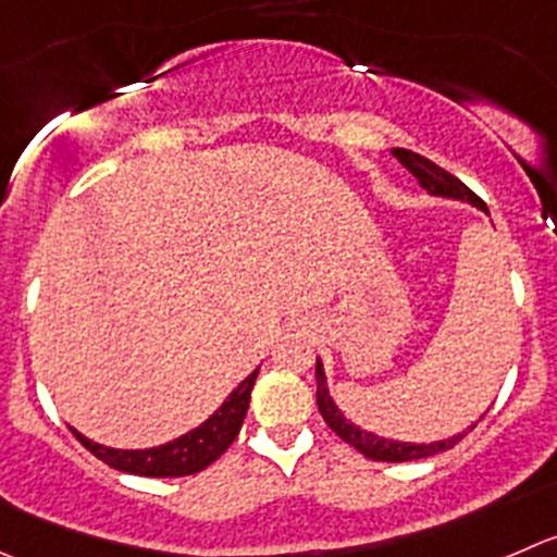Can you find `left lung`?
Here are the masks:
<instances>
[{
  "label": "left lung",
  "instance_id": "8db88e82",
  "mask_svg": "<svg viewBox=\"0 0 557 557\" xmlns=\"http://www.w3.org/2000/svg\"><path fill=\"white\" fill-rule=\"evenodd\" d=\"M394 158L399 160V163L405 165V169L410 171V174L419 180V185L424 187V190L430 193V196H438V198H451V201H466V203H473V207H479L482 212H487V207H484L482 198L476 196L473 190H468L466 185H462L457 176H451L449 171H444L441 165H435L433 160L422 158V154L410 152V149H392ZM490 214V212H487ZM315 381H318V410H321L323 422L329 424V428L334 430V433L339 435V438L345 441V444L354 446L356 451H361L364 457H370V460H377V462H408V460H422V457H433V455H441V451L451 449V446L457 444V441H462L468 435V430H473L476 424H471L468 430H462V433L451 435V438L446 441H433V444H405V441H392V438H381V435L375 433H367V430L356 428L350 419H345L343 410L334 405L332 394H329V386H326V372H323V364L321 359L315 361Z\"/></svg>",
  "mask_w": 557,
  "mask_h": 557
}]
</instances>
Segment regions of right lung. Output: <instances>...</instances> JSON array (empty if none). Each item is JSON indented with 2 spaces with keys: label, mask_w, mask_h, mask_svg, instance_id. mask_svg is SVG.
Masks as SVG:
<instances>
[{
  "label": "right lung",
  "mask_w": 557,
  "mask_h": 557,
  "mask_svg": "<svg viewBox=\"0 0 557 557\" xmlns=\"http://www.w3.org/2000/svg\"><path fill=\"white\" fill-rule=\"evenodd\" d=\"M258 370H252L234 392L225 397V403L209 416L207 422L198 424L190 433L180 435V438L169 441L163 446H152V449H111L89 441L73 430L75 438L106 466L116 468V471L135 473V476H154V479H169V476H190V473L203 471L212 466L239 435L242 422H245L247 408H250V392L256 386Z\"/></svg>",
  "instance_id": "add662e5"
}]
</instances>
